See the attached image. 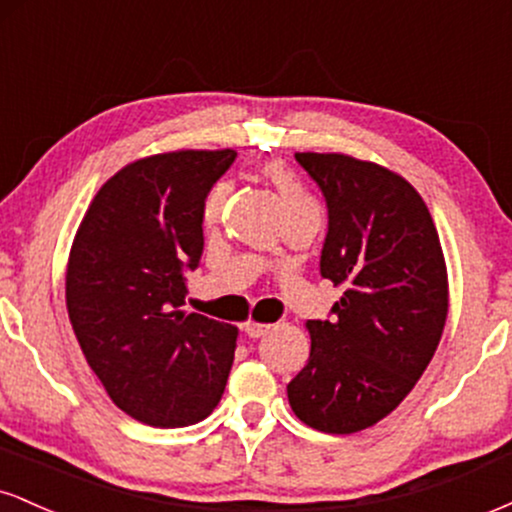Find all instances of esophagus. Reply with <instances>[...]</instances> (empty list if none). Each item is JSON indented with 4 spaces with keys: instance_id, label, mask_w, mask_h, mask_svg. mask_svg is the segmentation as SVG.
<instances>
[{
    "instance_id": "34e87169",
    "label": "esophagus",
    "mask_w": 512,
    "mask_h": 512,
    "mask_svg": "<svg viewBox=\"0 0 512 512\" xmlns=\"http://www.w3.org/2000/svg\"><path fill=\"white\" fill-rule=\"evenodd\" d=\"M269 330H272V325H262V322H248V325H245V334L252 339L264 337Z\"/></svg>"
}]
</instances>
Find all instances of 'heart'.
Instances as JSON below:
<instances>
[{
  "mask_svg": "<svg viewBox=\"0 0 512 512\" xmlns=\"http://www.w3.org/2000/svg\"><path fill=\"white\" fill-rule=\"evenodd\" d=\"M267 178L272 182L276 195L281 199V209H284L286 219H293V216H303V214H320V207H317L315 199L305 192V187L293 178L289 170L281 166H272L267 170ZM223 199H226V185H216L214 190L209 192L207 204H204V214H207V219H214V216L219 214Z\"/></svg>",
  "mask_w": 512,
  "mask_h": 512,
  "instance_id": "1",
  "label": "heart"
}]
</instances>
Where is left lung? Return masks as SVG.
<instances>
[{
    "label": "left lung",
    "instance_id": "1",
    "mask_svg": "<svg viewBox=\"0 0 512 512\" xmlns=\"http://www.w3.org/2000/svg\"><path fill=\"white\" fill-rule=\"evenodd\" d=\"M327 202L320 274L344 293L330 320H310V358L291 380L293 414L322 433L378 424L436 354L448 317V272L419 192L378 163L296 154Z\"/></svg>",
    "mask_w": 512,
    "mask_h": 512
}]
</instances>
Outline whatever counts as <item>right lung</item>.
<instances>
[{"mask_svg": "<svg viewBox=\"0 0 512 512\" xmlns=\"http://www.w3.org/2000/svg\"><path fill=\"white\" fill-rule=\"evenodd\" d=\"M236 156L173 151L129 163L76 231L69 320L105 392L142 424H197L226 390L238 330L182 305L204 250V202Z\"/></svg>", "mask_w": 512, "mask_h": 512, "instance_id": "add662e5", "label": "right lung"}]
</instances>
